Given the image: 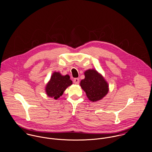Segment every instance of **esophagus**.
<instances>
[{
    "instance_id": "34e87169",
    "label": "esophagus",
    "mask_w": 152,
    "mask_h": 152,
    "mask_svg": "<svg viewBox=\"0 0 152 152\" xmlns=\"http://www.w3.org/2000/svg\"><path fill=\"white\" fill-rule=\"evenodd\" d=\"M73 83L75 84H78L79 83V78H75L73 79Z\"/></svg>"
}]
</instances>
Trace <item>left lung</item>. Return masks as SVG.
<instances>
[{"instance_id": "1", "label": "left lung", "mask_w": 152, "mask_h": 152, "mask_svg": "<svg viewBox=\"0 0 152 152\" xmlns=\"http://www.w3.org/2000/svg\"><path fill=\"white\" fill-rule=\"evenodd\" d=\"M85 78L80 82V86L90 101H99L108 92V84L101 74L95 69L84 72Z\"/></svg>"}]
</instances>
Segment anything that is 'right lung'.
<instances>
[{
	"instance_id": "add662e5",
	"label": "right lung",
	"mask_w": 152,
	"mask_h": 152,
	"mask_svg": "<svg viewBox=\"0 0 152 152\" xmlns=\"http://www.w3.org/2000/svg\"><path fill=\"white\" fill-rule=\"evenodd\" d=\"M72 84V81L69 75L62 76L59 72H54L46 86L45 91L48 96L57 100L63 94L68 86Z\"/></svg>"
}]
</instances>
